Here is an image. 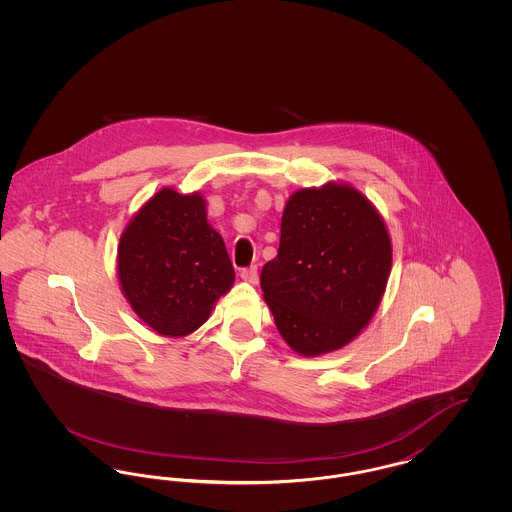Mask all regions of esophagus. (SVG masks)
Wrapping results in <instances>:
<instances>
[{"label":"esophagus","mask_w":512,"mask_h":512,"mask_svg":"<svg viewBox=\"0 0 512 512\" xmlns=\"http://www.w3.org/2000/svg\"><path fill=\"white\" fill-rule=\"evenodd\" d=\"M242 280L249 282V284H257L259 282V274H257V267L244 268L242 270Z\"/></svg>","instance_id":"obj_1"}]
</instances>
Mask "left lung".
<instances>
[{
  "instance_id": "obj_1",
  "label": "left lung",
  "mask_w": 512,
  "mask_h": 512,
  "mask_svg": "<svg viewBox=\"0 0 512 512\" xmlns=\"http://www.w3.org/2000/svg\"><path fill=\"white\" fill-rule=\"evenodd\" d=\"M390 272L391 238L378 209L351 184L326 182L286 201L261 290L284 341L297 355L320 357L368 326Z\"/></svg>"
}]
</instances>
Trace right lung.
<instances>
[{
    "label": "right lung",
    "instance_id": "1",
    "mask_svg": "<svg viewBox=\"0 0 512 512\" xmlns=\"http://www.w3.org/2000/svg\"><path fill=\"white\" fill-rule=\"evenodd\" d=\"M117 276L132 311L167 338L195 332L234 286L205 197L161 188L122 230Z\"/></svg>",
    "mask_w": 512,
    "mask_h": 512
}]
</instances>
